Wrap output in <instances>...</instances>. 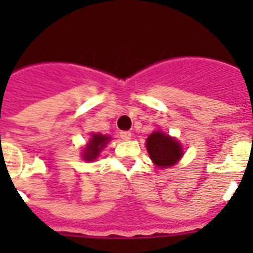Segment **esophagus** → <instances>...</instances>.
I'll return each instance as SVG.
<instances>
[{"label": "esophagus", "mask_w": 253, "mask_h": 253, "mask_svg": "<svg viewBox=\"0 0 253 253\" xmlns=\"http://www.w3.org/2000/svg\"><path fill=\"white\" fill-rule=\"evenodd\" d=\"M119 136H121L123 140H130L131 132H130V131H121V132H119Z\"/></svg>", "instance_id": "34e87169"}]
</instances>
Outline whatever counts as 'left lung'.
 <instances>
[{
  "mask_svg": "<svg viewBox=\"0 0 253 253\" xmlns=\"http://www.w3.org/2000/svg\"><path fill=\"white\" fill-rule=\"evenodd\" d=\"M146 147L155 166L160 167V168L162 167L168 168V167L173 166L182 156V148H181L180 143L159 131L152 132L147 138Z\"/></svg>",
  "mask_w": 253,
  "mask_h": 253,
  "instance_id": "obj_1",
  "label": "left lung"
}]
</instances>
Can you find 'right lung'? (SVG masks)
Here are the masks:
<instances>
[{"instance_id":"add662e5","label":"right lung","mask_w":253,"mask_h":253,"mask_svg":"<svg viewBox=\"0 0 253 253\" xmlns=\"http://www.w3.org/2000/svg\"><path fill=\"white\" fill-rule=\"evenodd\" d=\"M110 139L106 135H101V134H94L91 136L90 142L85 148L84 152V159L87 160V162H93L97 156L99 155V152L102 151V148L107 144Z\"/></svg>"}]
</instances>
